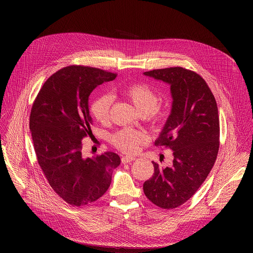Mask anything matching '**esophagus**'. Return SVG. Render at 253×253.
<instances>
[{
	"instance_id": "esophagus-1",
	"label": "esophagus",
	"mask_w": 253,
	"mask_h": 253,
	"mask_svg": "<svg viewBox=\"0 0 253 253\" xmlns=\"http://www.w3.org/2000/svg\"><path fill=\"white\" fill-rule=\"evenodd\" d=\"M133 160H135V158L130 157V156H123V157L121 158V161H122V163H123V164L130 163V162H132Z\"/></svg>"
}]
</instances>
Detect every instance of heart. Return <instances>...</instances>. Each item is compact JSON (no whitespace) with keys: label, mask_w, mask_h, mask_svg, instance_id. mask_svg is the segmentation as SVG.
<instances>
[{"label":"heart","mask_w":253,"mask_h":253,"mask_svg":"<svg viewBox=\"0 0 253 253\" xmlns=\"http://www.w3.org/2000/svg\"><path fill=\"white\" fill-rule=\"evenodd\" d=\"M123 94L133 103L136 109L151 121L158 123L164 117V111L160 109L159 94L144 83H132L123 89ZM112 97L108 94H101L93 99L90 111L93 117L100 123H107L110 120ZM148 136L145 132L131 128H124L112 136V144L124 153L133 154L138 151L140 145L146 143Z\"/></svg>","instance_id":"b5f03b06"}]
</instances>
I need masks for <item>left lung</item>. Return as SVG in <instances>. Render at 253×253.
Returning a JSON list of instances; mask_svg holds the SVG:
<instances>
[{"label":"left lung","instance_id":"obj_1","mask_svg":"<svg viewBox=\"0 0 253 253\" xmlns=\"http://www.w3.org/2000/svg\"><path fill=\"white\" fill-rule=\"evenodd\" d=\"M144 75L170 85L172 110L155 146L173 153L170 167L152 162L154 173L144 182L146 197L163 209L185 203L211 171L219 150L217 104L205 80L195 72L170 67Z\"/></svg>","mask_w":253,"mask_h":253}]
</instances>
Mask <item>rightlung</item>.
Listing matches in <instances>:
<instances>
[{
    "label": "right lung",
    "mask_w": 253,
    "mask_h": 253,
    "mask_svg": "<svg viewBox=\"0 0 253 253\" xmlns=\"http://www.w3.org/2000/svg\"><path fill=\"white\" fill-rule=\"evenodd\" d=\"M116 76L98 68L67 66L47 79L33 103L30 130L38 163L53 190L70 205H87L103 196L121 162L113 152L82 155L83 139L93 136L89 96Z\"/></svg>",
    "instance_id": "obj_1"
}]
</instances>
